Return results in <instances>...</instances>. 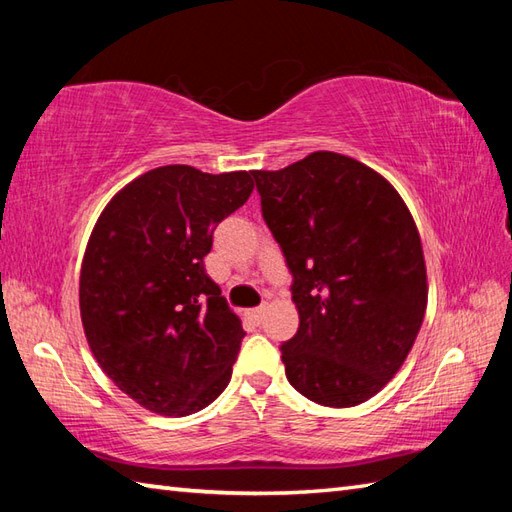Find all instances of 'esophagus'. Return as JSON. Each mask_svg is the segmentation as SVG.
<instances>
[{
    "label": "esophagus",
    "instance_id": "esophagus-1",
    "mask_svg": "<svg viewBox=\"0 0 512 512\" xmlns=\"http://www.w3.org/2000/svg\"><path fill=\"white\" fill-rule=\"evenodd\" d=\"M264 314H266V308H255V310H250V312H248V317L253 319L255 323H259V321L264 319Z\"/></svg>",
    "mask_w": 512,
    "mask_h": 512
}]
</instances>
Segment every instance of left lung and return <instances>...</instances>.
<instances>
[{"label":"left lung","instance_id":"left-lung-1","mask_svg":"<svg viewBox=\"0 0 512 512\" xmlns=\"http://www.w3.org/2000/svg\"><path fill=\"white\" fill-rule=\"evenodd\" d=\"M253 176L295 277L299 330L281 345L290 385L325 407L361 405L420 332L429 284L418 226L389 180L336 151Z\"/></svg>","mask_w":512,"mask_h":512}]
</instances>
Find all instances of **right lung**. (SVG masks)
Instances as JSON below:
<instances>
[{
	"instance_id": "add662e5",
	"label": "right lung",
	"mask_w": 512,
	"mask_h": 512,
	"mask_svg": "<svg viewBox=\"0 0 512 512\" xmlns=\"http://www.w3.org/2000/svg\"><path fill=\"white\" fill-rule=\"evenodd\" d=\"M250 173L151 169L92 228L79 279L85 339L112 383L160 416L204 409L231 380L244 330L204 257L215 226L253 193Z\"/></svg>"
}]
</instances>
